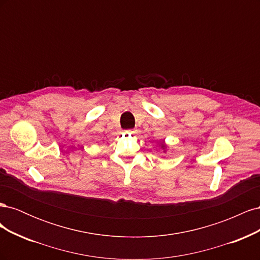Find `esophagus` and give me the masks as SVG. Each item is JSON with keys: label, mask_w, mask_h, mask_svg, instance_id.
I'll return each mask as SVG.
<instances>
[{"label": "esophagus", "mask_w": 260, "mask_h": 260, "mask_svg": "<svg viewBox=\"0 0 260 260\" xmlns=\"http://www.w3.org/2000/svg\"><path fill=\"white\" fill-rule=\"evenodd\" d=\"M128 133H136V131L135 130H129V131H127Z\"/></svg>", "instance_id": "obj_1"}]
</instances>
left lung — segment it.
I'll list each match as a JSON object with an SVG mask.
<instances>
[{"label": "left lung", "mask_w": 260, "mask_h": 260, "mask_svg": "<svg viewBox=\"0 0 260 260\" xmlns=\"http://www.w3.org/2000/svg\"><path fill=\"white\" fill-rule=\"evenodd\" d=\"M159 146L161 147V149H164V152H166V148H167V145H166V143H165V141H161V142L159 143Z\"/></svg>", "instance_id": "1"}]
</instances>
